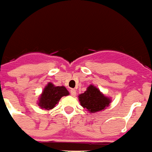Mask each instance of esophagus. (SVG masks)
<instances>
[{"mask_svg": "<svg viewBox=\"0 0 152 152\" xmlns=\"http://www.w3.org/2000/svg\"><path fill=\"white\" fill-rule=\"evenodd\" d=\"M70 92H71V95H72V96H76L77 92H76V90H75V89H72V90H70Z\"/></svg>", "mask_w": 152, "mask_h": 152, "instance_id": "1", "label": "esophagus"}]
</instances>
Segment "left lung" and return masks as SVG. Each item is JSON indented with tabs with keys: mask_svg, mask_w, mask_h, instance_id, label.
Here are the masks:
<instances>
[{
	"mask_svg": "<svg viewBox=\"0 0 152 152\" xmlns=\"http://www.w3.org/2000/svg\"><path fill=\"white\" fill-rule=\"evenodd\" d=\"M80 105L90 113L103 111L111 102V99L106 96L96 86L90 84L83 93L78 96Z\"/></svg>",
	"mask_w": 152,
	"mask_h": 152,
	"instance_id": "8db88e82",
	"label": "left lung"
}]
</instances>
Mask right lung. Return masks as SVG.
Masks as SVG:
<instances>
[{"label":"right lung","instance_id":"obj_1","mask_svg":"<svg viewBox=\"0 0 152 152\" xmlns=\"http://www.w3.org/2000/svg\"><path fill=\"white\" fill-rule=\"evenodd\" d=\"M69 95V92L64 86H55L51 82H49L47 85L43 90L42 93L38 99L37 105L41 108L44 110L52 109L58 104L62 96Z\"/></svg>","mask_w":152,"mask_h":152}]
</instances>
